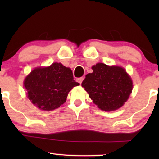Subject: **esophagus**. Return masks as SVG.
I'll use <instances>...</instances> for the list:
<instances>
[{
    "label": "esophagus",
    "mask_w": 159,
    "mask_h": 159,
    "mask_svg": "<svg viewBox=\"0 0 159 159\" xmlns=\"http://www.w3.org/2000/svg\"><path fill=\"white\" fill-rule=\"evenodd\" d=\"M83 80H84V78H83V77H81V78H77V81L78 82V83L80 84H81L82 83V81H83Z\"/></svg>",
    "instance_id": "1"
}]
</instances>
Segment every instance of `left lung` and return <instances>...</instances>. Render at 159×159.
Instances as JSON below:
<instances>
[{"label":"left lung","mask_w":159,"mask_h":159,"mask_svg":"<svg viewBox=\"0 0 159 159\" xmlns=\"http://www.w3.org/2000/svg\"><path fill=\"white\" fill-rule=\"evenodd\" d=\"M93 72L86 75L81 86L101 110L120 108L132 91V81L122 67L109 66L99 63L92 67Z\"/></svg>","instance_id":"1"}]
</instances>
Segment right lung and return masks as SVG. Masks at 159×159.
Instances as JSON below:
<instances>
[{"instance_id":"1","label":"right lung","mask_w":159,"mask_h":159,"mask_svg":"<svg viewBox=\"0 0 159 159\" xmlns=\"http://www.w3.org/2000/svg\"><path fill=\"white\" fill-rule=\"evenodd\" d=\"M79 84L73 79L72 70L60 63L34 69L24 82L29 99L44 111L59 107L66 102L69 91Z\"/></svg>"}]
</instances>
